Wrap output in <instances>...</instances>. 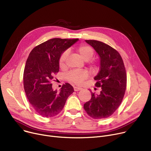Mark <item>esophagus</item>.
<instances>
[{"instance_id":"esophagus-1","label":"esophagus","mask_w":151,"mask_h":151,"mask_svg":"<svg viewBox=\"0 0 151 151\" xmlns=\"http://www.w3.org/2000/svg\"><path fill=\"white\" fill-rule=\"evenodd\" d=\"M81 89H82V88H80V87H76V86L74 87V91H80Z\"/></svg>"}]
</instances>
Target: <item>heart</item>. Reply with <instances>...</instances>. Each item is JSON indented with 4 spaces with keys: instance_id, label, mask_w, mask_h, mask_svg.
I'll return each mask as SVG.
<instances>
[{
    "instance_id": "heart-1",
    "label": "heart",
    "mask_w": 151,
    "mask_h": 151,
    "mask_svg": "<svg viewBox=\"0 0 151 151\" xmlns=\"http://www.w3.org/2000/svg\"><path fill=\"white\" fill-rule=\"evenodd\" d=\"M76 52L80 54V56L86 61L90 60L94 54L93 50L92 47L89 45H81L76 47ZM68 52L67 51L63 52L60 55L59 59V66L61 68L64 67L65 66V63L67 59L68 58ZM92 67H94V63L92 62H90ZM89 73L88 71L85 70H75L70 71L67 75L66 78L67 80L73 83L76 84H80L83 81L86 80L88 77Z\"/></svg>"
}]
</instances>
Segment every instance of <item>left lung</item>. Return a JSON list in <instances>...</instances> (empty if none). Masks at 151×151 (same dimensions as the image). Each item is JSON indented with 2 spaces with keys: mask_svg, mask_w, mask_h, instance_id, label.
<instances>
[{
  "mask_svg": "<svg viewBox=\"0 0 151 151\" xmlns=\"http://www.w3.org/2000/svg\"><path fill=\"white\" fill-rule=\"evenodd\" d=\"M85 41L100 58V70L94 80L101 91L99 95L91 92L84 108L91 117L101 119L112 115L121 104L126 89L125 68L121 55L112 47L97 40Z\"/></svg>",
  "mask_w": 151,
  "mask_h": 151,
  "instance_id": "1",
  "label": "left lung"
}]
</instances>
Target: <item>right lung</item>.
Instances as JSON below:
<instances>
[{"label": "right lung", "mask_w": 151, "mask_h": 151, "mask_svg": "<svg viewBox=\"0 0 151 151\" xmlns=\"http://www.w3.org/2000/svg\"><path fill=\"white\" fill-rule=\"evenodd\" d=\"M78 40L52 38L35 47L29 55L24 71V88L30 105L43 117L58 115L74 92L68 83L63 84L59 92L54 91L51 81L59 71L60 55Z\"/></svg>", "instance_id": "1"}]
</instances>
